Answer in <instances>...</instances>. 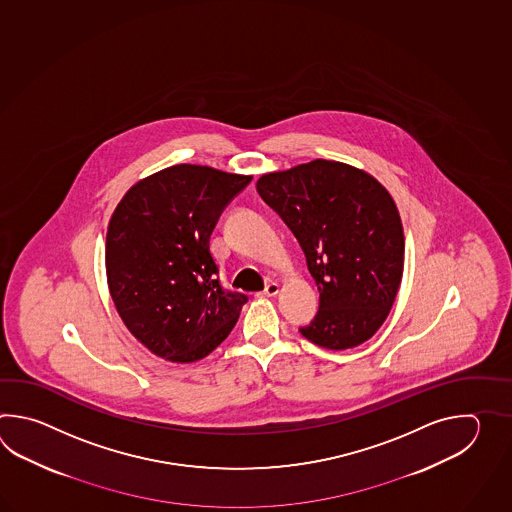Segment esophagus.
Returning <instances> with one entry per match:
<instances>
[{
    "label": "esophagus",
    "mask_w": 512,
    "mask_h": 512,
    "mask_svg": "<svg viewBox=\"0 0 512 512\" xmlns=\"http://www.w3.org/2000/svg\"><path fill=\"white\" fill-rule=\"evenodd\" d=\"M278 291H280V285L276 282H269L267 285H265V289H263V294L265 296H276L278 294Z\"/></svg>",
    "instance_id": "obj_1"
}]
</instances>
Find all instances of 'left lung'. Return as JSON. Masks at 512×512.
<instances>
[{"label":"left lung","mask_w":512,"mask_h":512,"mask_svg":"<svg viewBox=\"0 0 512 512\" xmlns=\"http://www.w3.org/2000/svg\"><path fill=\"white\" fill-rule=\"evenodd\" d=\"M256 188L300 243L320 293L302 337L337 351L373 337L403 278V223L386 188L324 159L261 175Z\"/></svg>","instance_id":"8db88e82"}]
</instances>
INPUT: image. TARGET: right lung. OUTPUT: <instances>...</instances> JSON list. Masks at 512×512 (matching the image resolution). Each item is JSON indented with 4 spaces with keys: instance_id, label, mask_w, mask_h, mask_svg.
Masks as SVG:
<instances>
[{
    "instance_id": "1",
    "label": "right lung",
    "mask_w": 512,
    "mask_h": 512,
    "mask_svg": "<svg viewBox=\"0 0 512 512\" xmlns=\"http://www.w3.org/2000/svg\"><path fill=\"white\" fill-rule=\"evenodd\" d=\"M251 175L177 164L142 179L109 221L106 272L120 318L155 355L194 362L229 337L249 296L221 285L210 236Z\"/></svg>"
}]
</instances>
